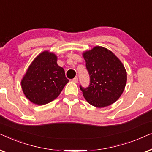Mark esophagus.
<instances>
[{
	"label": "esophagus",
	"instance_id": "1",
	"mask_svg": "<svg viewBox=\"0 0 152 152\" xmlns=\"http://www.w3.org/2000/svg\"><path fill=\"white\" fill-rule=\"evenodd\" d=\"M72 82H75V83H77L78 82V78L76 77L72 79Z\"/></svg>",
	"mask_w": 152,
	"mask_h": 152
}]
</instances>
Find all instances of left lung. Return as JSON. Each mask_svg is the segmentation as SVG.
I'll list each match as a JSON object with an SVG mask.
<instances>
[{
	"mask_svg": "<svg viewBox=\"0 0 152 152\" xmlns=\"http://www.w3.org/2000/svg\"><path fill=\"white\" fill-rule=\"evenodd\" d=\"M83 57L90 76L88 87L80 86L86 100L97 108L108 107L117 101L126 84V71L120 60L101 46L84 52Z\"/></svg>",
	"mask_w": 152,
	"mask_h": 152,
	"instance_id": "left-lung-1",
	"label": "left lung"
}]
</instances>
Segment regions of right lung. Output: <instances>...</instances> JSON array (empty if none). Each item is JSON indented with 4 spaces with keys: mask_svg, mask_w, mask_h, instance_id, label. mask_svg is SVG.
Segmentation results:
<instances>
[{
    "mask_svg": "<svg viewBox=\"0 0 152 152\" xmlns=\"http://www.w3.org/2000/svg\"><path fill=\"white\" fill-rule=\"evenodd\" d=\"M57 61L55 54L43 51L33 60L22 79L23 93L35 104L43 105L54 100L68 82L64 68Z\"/></svg>",
    "mask_w": 152,
    "mask_h": 152,
    "instance_id": "right-lung-1",
    "label": "right lung"
}]
</instances>
